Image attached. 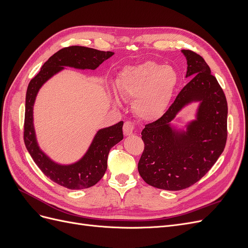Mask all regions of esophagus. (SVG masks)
Segmentation results:
<instances>
[{"mask_svg": "<svg viewBox=\"0 0 248 248\" xmlns=\"http://www.w3.org/2000/svg\"><path fill=\"white\" fill-rule=\"evenodd\" d=\"M123 132L125 137H130L134 132V124L130 121H127L124 123L123 126Z\"/></svg>", "mask_w": 248, "mask_h": 248, "instance_id": "1", "label": "esophagus"}]
</instances>
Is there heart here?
I'll use <instances>...</instances> for the list:
<instances>
[{
	"mask_svg": "<svg viewBox=\"0 0 248 248\" xmlns=\"http://www.w3.org/2000/svg\"><path fill=\"white\" fill-rule=\"evenodd\" d=\"M178 84V74L170 65L146 61L120 71L116 87L124 98L133 99V110L144 120L161 117L169 108Z\"/></svg>",
	"mask_w": 248,
	"mask_h": 248,
	"instance_id": "heart-1",
	"label": "heart"
}]
</instances>
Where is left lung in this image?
Here are the masks:
<instances>
[{
	"mask_svg": "<svg viewBox=\"0 0 248 248\" xmlns=\"http://www.w3.org/2000/svg\"><path fill=\"white\" fill-rule=\"evenodd\" d=\"M191 78L160 119L141 131L145 150L138 170L144 181L164 190H181L197 183L218 159L227 141L228 103L218 81L200 55L181 50ZM198 103L195 119L179 127L178 112Z\"/></svg>",
	"mask_w": 248,
	"mask_h": 248,
	"instance_id": "obj_1",
	"label": "left lung"
}]
</instances>
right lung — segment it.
<instances>
[{"instance_id":"right-lung-1","label":"right lung","mask_w":248,"mask_h":248,"mask_svg":"<svg viewBox=\"0 0 248 248\" xmlns=\"http://www.w3.org/2000/svg\"><path fill=\"white\" fill-rule=\"evenodd\" d=\"M115 52L85 46H69L60 49L41 67L31 79L26 95L25 144L28 152L41 171L55 183L69 189H85L95 185L106 174L110 148L123 140V121L104 127L95 133L85 154L77 161L60 163L52 160L40 148L34 127V106L40 89L66 67L78 70H95Z\"/></svg>"}]
</instances>
